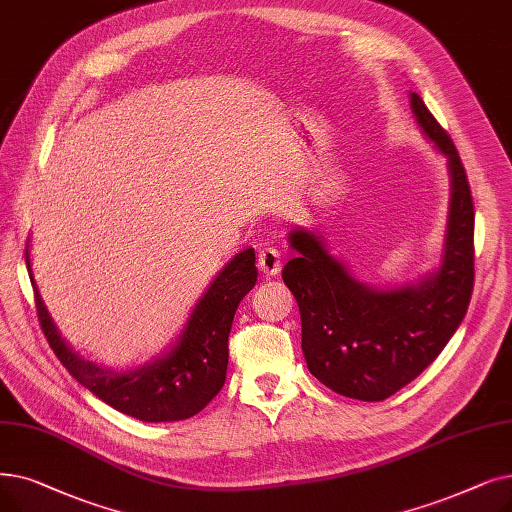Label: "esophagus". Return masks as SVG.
Instances as JSON below:
<instances>
[{"mask_svg": "<svg viewBox=\"0 0 512 512\" xmlns=\"http://www.w3.org/2000/svg\"><path fill=\"white\" fill-rule=\"evenodd\" d=\"M257 265H259V272H263L265 276H278L282 270L280 253L274 247L261 249L259 257H257Z\"/></svg>", "mask_w": 512, "mask_h": 512, "instance_id": "34e87169", "label": "esophagus"}]
</instances>
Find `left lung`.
Returning <instances> with one entry per match:
<instances>
[{
    "label": "left lung",
    "mask_w": 512,
    "mask_h": 512,
    "mask_svg": "<svg viewBox=\"0 0 512 512\" xmlns=\"http://www.w3.org/2000/svg\"><path fill=\"white\" fill-rule=\"evenodd\" d=\"M414 119L433 148L446 157L450 201L441 255L416 280L374 286L332 255L318 230L295 226L288 244L297 255L282 280L301 311V349L309 372L339 395L383 402L406 387L448 345L464 320L473 293V196L458 150L410 92Z\"/></svg>",
    "instance_id": "1"
}]
</instances>
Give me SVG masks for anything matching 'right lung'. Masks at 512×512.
Segmentation results:
<instances>
[{
  "mask_svg": "<svg viewBox=\"0 0 512 512\" xmlns=\"http://www.w3.org/2000/svg\"><path fill=\"white\" fill-rule=\"evenodd\" d=\"M27 268L35 286L41 328L58 360L104 404L142 422L190 418L224 387L232 320L238 303L257 282L255 251L236 253L196 301L175 341L157 358L119 370L87 360L62 337L35 282L31 240L27 242Z\"/></svg>",
  "mask_w": 512,
  "mask_h": 512,
  "instance_id": "right-lung-1",
  "label": "right lung"
}]
</instances>
